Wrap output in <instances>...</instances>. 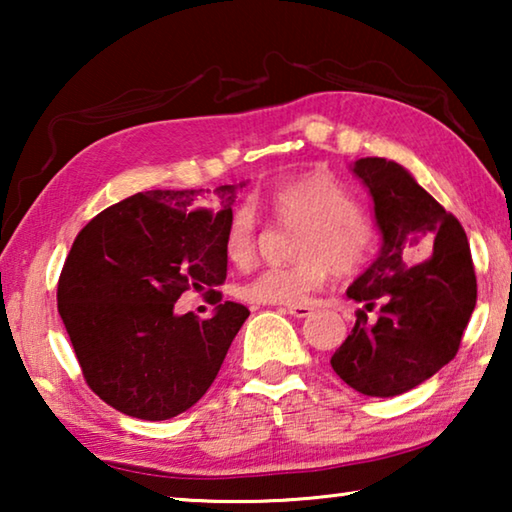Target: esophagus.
Masks as SVG:
<instances>
[{"label": "esophagus", "mask_w": 512, "mask_h": 512, "mask_svg": "<svg viewBox=\"0 0 512 512\" xmlns=\"http://www.w3.org/2000/svg\"><path fill=\"white\" fill-rule=\"evenodd\" d=\"M287 311H289L293 318H307L311 311H314V307H309V305H289Z\"/></svg>", "instance_id": "34e87169"}]
</instances>
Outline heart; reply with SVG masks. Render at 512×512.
<instances>
[{
  "mask_svg": "<svg viewBox=\"0 0 512 512\" xmlns=\"http://www.w3.org/2000/svg\"><path fill=\"white\" fill-rule=\"evenodd\" d=\"M268 210L280 225L300 228L296 264L268 266L239 284V298L262 305H298L323 287L329 268L352 275L375 253L377 230L357 198L329 173H305L284 180L268 196ZM257 253V216L250 205L232 214L225 232V257L248 266Z\"/></svg>",
  "mask_w": 512,
  "mask_h": 512,
  "instance_id": "heart-1",
  "label": "heart"
}]
</instances>
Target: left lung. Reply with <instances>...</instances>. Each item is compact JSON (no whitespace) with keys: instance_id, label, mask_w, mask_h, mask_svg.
I'll return each instance as SVG.
<instances>
[{"instance_id":"obj_1","label":"left lung","mask_w":512,"mask_h":512,"mask_svg":"<svg viewBox=\"0 0 512 512\" xmlns=\"http://www.w3.org/2000/svg\"><path fill=\"white\" fill-rule=\"evenodd\" d=\"M354 173L370 189L384 244L348 289L363 309L329 363L357 393L395 397L436 375L461 348L476 305L472 253L456 216L400 164L361 158ZM418 256L425 259L413 265ZM375 308L378 316L368 319Z\"/></svg>"}]
</instances>
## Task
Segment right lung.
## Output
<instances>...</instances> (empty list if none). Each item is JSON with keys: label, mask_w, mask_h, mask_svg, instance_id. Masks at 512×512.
<instances>
[{"label": "right lung", "mask_w": 512, "mask_h": 512, "mask_svg": "<svg viewBox=\"0 0 512 512\" xmlns=\"http://www.w3.org/2000/svg\"><path fill=\"white\" fill-rule=\"evenodd\" d=\"M244 185L153 189L110 205L76 235L58 277V314L85 384L112 409L169 420L212 386L248 307L221 302L225 232ZM207 288L206 292L204 289ZM185 290H204L210 319L172 314Z\"/></svg>", "instance_id": "obj_1"}]
</instances>
